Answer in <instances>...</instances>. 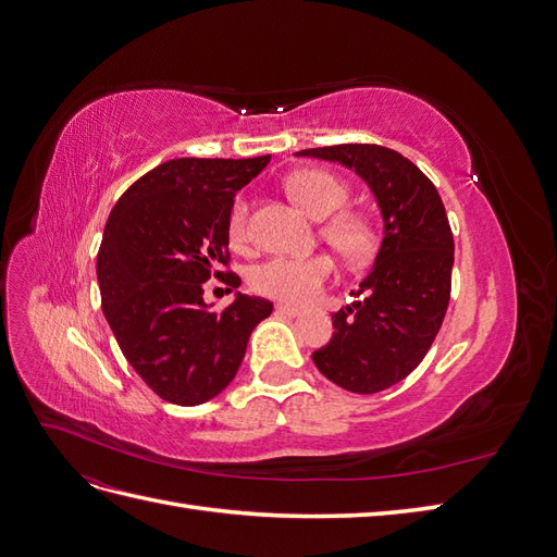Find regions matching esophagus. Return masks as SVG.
Returning a JSON list of instances; mask_svg holds the SVG:
<instances>
[{
    "mask_svg": "<svg viewBox=\"0 0 557 557\" xmlns=\"http://www.w3.org/2000/svg\"><path fill=\"white\" fill-rule=\"evenodd\" d=\"M276 311H278V313H285V315H290V318H297V315H301V309H297V307H290V305H278V307H276Z\"/></svg>",
    "mask_w": 557,
    "mask_h": 557,
    "instance_id": "34e87169",
    "label": "esophagus"
}]
</instances>
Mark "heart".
I'll return each instance as SVG.
<instances>
[{"instance_id": "b5f03b06", "label": "heart", "mask_w": 557, "mask_h": 557, "mask_svg": "<svg viewBox=\"0 0 557 557\" xmlns=\"http://www.w3.org/2000/svg\"><path fill=\"white\" fill-rule=\"evenodd\" d=\"M285 188L309 215L325 218L320 234L342 258L364 262L374 256L379 248L376 223L364 211H342L348 201V188L339 178L323 170H301L288 176ZM246 201H234L227 227L232 244L237 246L246 242ZM334 262L327 256L269 258L252 267L250 288L258 295L301 307L320 295L334 278Z\"/></svg>"}]
</instances>
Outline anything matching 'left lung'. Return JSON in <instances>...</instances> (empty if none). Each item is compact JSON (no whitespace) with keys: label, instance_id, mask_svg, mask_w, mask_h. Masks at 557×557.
I'll return each instance as SVG.
<instances>
[{"label":"left lung","instance_id":"8db88e82","mask_svg":"<svg viewBox=\"0 0 557 557\" xmlns=\"http://www.w3.org/2000/svg\"><path fill=\"white\" fill-rule=\"evenodd\" d=\"M297 156L342 162L372 188L383 244L360 283L364 299L332 315L334 334L313 352L320 374L348 393L385 391L423 362L450 299L453 232L434 183L393 148L339 144Z\"/></svg>","mask_w":557,"mask_h":557}]
</instances>
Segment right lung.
<instances>
[{
  "label": "right lung",
  "instance_id": "right-lung-1",
  "mask_svg": "<svg viewBox=\"0 0 557 557\" xmlns=\"http://www.w3.org/2000/svg\"><path fill=\"white\" fill-rule=\"evenodd\" d=\"M269 156L178 158L134 181L115 201L97 252L102 311L117 346L164 401L195 407L237 376L248 336L274 305L237 295L211 311V276L239 288L230 267V211Z\"/></svg>",
  "mask_w": 557,
  "mask_h": 557
}]
</instances>
